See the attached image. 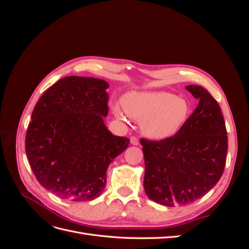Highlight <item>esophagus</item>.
Returning a JSON list of instances; mask_svg holds the SVG:
<instances>
[{
    "label": "esophagus",
    "instance_id": "esophagus-1",
    "mask_svg": "<svg viewBox=\"0 0 249 249\" xmlns=\"http://www.w3.org/2000/svg\"><path fill=\"white\" fill-rule=\"evenodd\" d=\"M131 144H133V145H138L139 144V140H138V138L137 137H131Z\"/></svg>",
    "mask_w": 249,
    "mask_h": 249
}]
</instances>
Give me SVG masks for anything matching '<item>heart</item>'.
Instances as JSON below:
<instances>
[{
  "label": "heart",
  "instance_id": "b5f03b06",
  "mask_svg": "<svg viewBox=\"0 0 249 249\" xmlns=\"http://www.w3.org/2000/svg\"><path fill=\"white\" fill-rule=\"evenodd\" d=\"M124 109L117 105L112 107L119 120L126 123L127 114L140 122L145 136L156 140L173 136L185 124L190 110L185 99L165 91L131 92L124 97Z\"/></svg>",
  "mask_w": 249,
  "mask_h": 249
}]
</instances>
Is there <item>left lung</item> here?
Instances as JSON below:
<instances>
[{"instance_id":"1","label":"left lung","mask_w":249,"mask_h":249,"mask_svg":"<svg viewBox=\"0 0 249 249\" xmlns=\"http://www.w3.org/2000/svg\"><path fill=\"white\" fill-rule=\"evenodd\" d=\"M186 89L199 102L175 136L140 140L145 193L166 207L189 205L202 197L220 179L227 161V127L219 105L201 86Z\"/></svg>"}]
</instances>
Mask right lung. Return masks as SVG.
Here are the masks:
<instances>
[{
    "instance_id": "1",
    "label": "right lung",
    "mask_w": 249,
    "mask_h": 249,
    "mask_svg": "<svg viewBox=\"0 0 249 249\" xmlns=\"http://www.w3.org/2000/svg\"><path fill=\"white\" fill-rule=\"evenodd\" d=\"M109 84L95 78L59 80L35 105L26 154L39 184L57 196L88 201L103 193L110 163L130 139L113 135L108 115Z\"/></svg>"
}]
</instances>
